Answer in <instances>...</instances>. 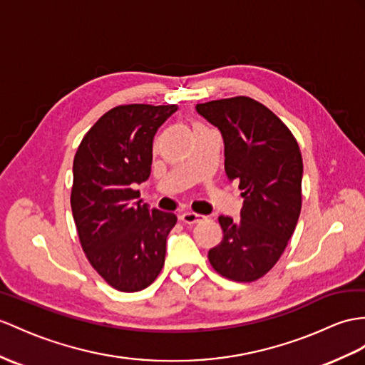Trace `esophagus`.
Instances as JSON below:
<instances>
[{
  "label": "esophagus",
  "mask_w": 365,
  "mask_h": 365,
  "mask_svg": "<svg viewBox=\"0 0 365 365\" xmlns=\"http://www.w3.org/2000/svg\"><path fill=\"white\" fill-rule=\"evenodd\" d=\"M202 218H204L202 215H200V213H195V212H182L180 215V220L185 225H195V223H198V221H201Z\"/></svg>",
  "instance_id": "obj_1"
}]
</instances>
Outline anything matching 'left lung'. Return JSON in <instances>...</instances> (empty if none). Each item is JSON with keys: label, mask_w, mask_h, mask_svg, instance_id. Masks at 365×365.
I'll use <instances>...</instances> for the list:
<instances>
[{"label": "left lung", "mask_w": 365, "mask_h": 365, "mask_svg": "<svg viewBox=\"0 0 365 365\" xmlns=\"http://www.w3.org/2000/svg\"><path fill=\"white\" fill-rule=\"evenodd\" d=\"M225 142V170L245 198L240 220L220 215L223 240L209 251L218 274L254 282L277 263L294 234L302 207L304 164L292 133L251 97L198 103Z\"/></svg>", "instance_id": "obj_1"}]
</instances>
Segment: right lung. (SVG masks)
I'll return each mask as SVG.
<instances>
[{
  "label": "right lung",
  "instance_id": "right-lung-1",
  "mask_svg": "<svg viewBox=\"0 0 365 365\" xmlns=\"http://www.w3.org/2000/svg\"><path fill=\"white\" fill-rule=\"evenodd\" d=\"M176 105H120L105 113L74 156L71 209L93 268L113 288L152 285L165 260L175 213L150 209L136 184L148 180L158 128Z\"/></svg>",
  "mask_w": 365,
  "mask_h": 365
}]
</instances>
